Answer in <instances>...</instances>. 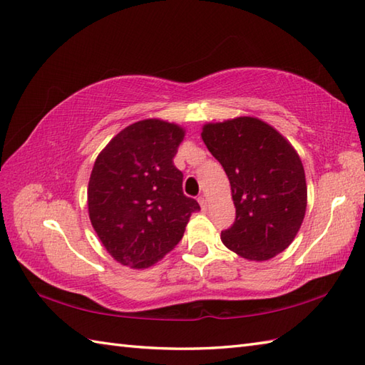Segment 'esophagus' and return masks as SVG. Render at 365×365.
<instances>
[{"mask_svg":"<svg viewBox=\"0 0 365 365\" xmlns=\"http://www.w3.org/2000/svg\"><path fill=\"white\" fill-rule=\"evenodd\" d=\"M197 202H199V205H200V208H202V210H207V199H205L204 195H200L197 197Z\"/></svg>","mask_w":365,"mask_h":365,"instance_id":"34e87169","label":"esophagus"}]
</instances>
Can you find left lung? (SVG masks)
<instances>
[{
  "mask_svg": "<svg viewBox=\"0 0 365 365\" xmlns=\"http://www.w3.org/2000/svg\"><path fill=\"white\" fill-rule=\"evenodd\" d=\"M202 139L226 170L235 205V221L221 232L222 243L247 260L282 252L306 213V175L298 153L255 118L208 123Z\"/></svg>",
  "mask_w": 365,
  "mask_h": 365,
  "instance_id": "left-lung-1",
  "label": "left lung"
}]
</instances>
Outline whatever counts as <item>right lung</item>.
<instances>
[{
    "instance_id": "add662e5",
    "label": "right lung",
    "mask_w": 365,
    "mask_h": 365,
    "mask_svg": "<svg viewBox=\"0 0 365 365\" xmlns=\"http://www.w3.org/2000/svg\"><path fill=\"white\" fill-rule=\"evenodd\" d=\"M185 131L165 120L131 123L98 155L88 188L92 227L122 265L147 268L180 242L200 210L183 195L174 157Z\"/></svg>"
}]
</instances>
